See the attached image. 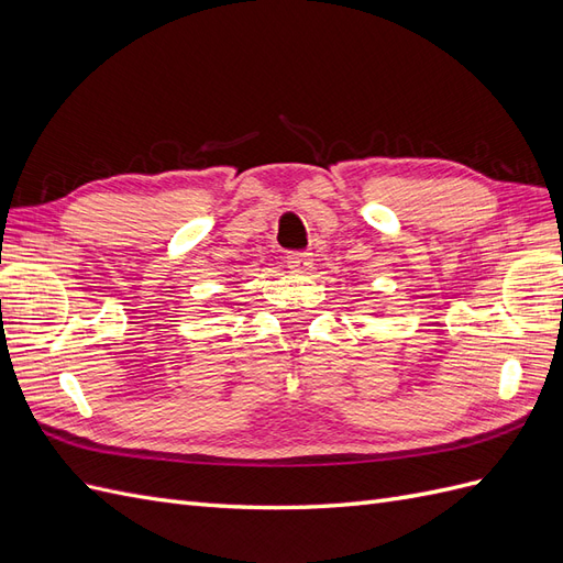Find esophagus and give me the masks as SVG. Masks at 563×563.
I'll return each mask as SVG.
<instances>
[{
	"label": "esophagus",
	"instance_id": "obj_1",
	"mask_svg": "<svg viewBox=\"0 0 563 563\" xmlns=\"http://www.w3.org/2000/svg\"><path fill=\"white\" fill-rule=\"evenodd\" d=\"M286 265H288V269L298 272V275H305V272L312 269V253H305V251L288 253L286 255Z\"/></svg>",
	"mask_w": 563,
	"mask_h": 563
}]
</instances>
